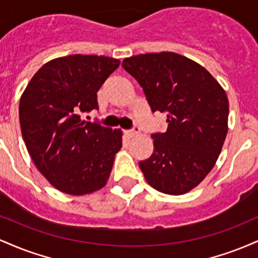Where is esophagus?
Masks as SVG:
<instances>
[{"mask_svg":"<svg viewBox=\"0 0 258 258\" xmlns=\"http://www.w3.org/2000/svg\"><path fill=\"white\" fill-rule=\"evenodd\" d=\"M126 135H127V137H130V138L136 137V136L139 135V127L136 126L133 130H130V131H126Z\"/></svg>","mask_w":258,"mask_h":258,"instance_id":"esophagus-1","label":"esophagus"}]
</instances>
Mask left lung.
Segmentation results:
<instances>
[{
	"instance_id": "1",
	"label": "left lung",
	"mask_w": 258,
	"mask_h": 258,
	"mask_svg": "<svg viewBox=\"0 0 258 258\" xmlns=\"http://www.w3.org/2000/svg\"><path fill=\"white\" fill-rule=\"evenodd\" d=\"M123 69L142 86L150 108L166 112L167 130L153 135L154 150L139 162L148 184L182 195L214 168L228 132L229 103L203 65L174 52L125 58Z\"/></svg>"
}]
</instances>
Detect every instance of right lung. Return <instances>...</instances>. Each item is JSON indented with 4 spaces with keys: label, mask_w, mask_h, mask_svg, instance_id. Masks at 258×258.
<instances>
[{
    "label": "right lung",
    "mask_w": 258,
    "mask_h": 258,
    "mask_svg": "<svg viewBox=\"0 0 258 258\" xmlns=\"http://www.w3.org/2000/svg\"><path fill=\"white\" fill-rule=\"evenodd\" d=\"M120 60L72 54L52 59L32 76L20 97L26 149L42 176L65 194H92L105 186L122 131L81 119L98 108L97 92Z\"/></svg>",
    "instance_id": "right-lung-1"
}]
</instances>
